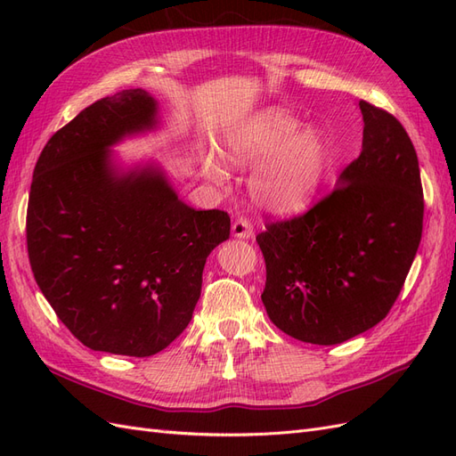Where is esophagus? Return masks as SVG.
Here are the masks:
<instances>
[{"label":"esophagus","instance_id":"obj_1","mask_svg":"<svg viewBox=\"0 0 456 456\" xmlns=\"http://www.w3.org/2000/svg\"><path fill=\"white\" fill-rule=\"evenodd\" d=\"M232 236L240 238V240L251 238L253 236V224L249 223V218L238 216L236 220H233V223H232Z\"/></svg>","mask_w":456,"mask_h":456}]
</instances>
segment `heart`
<instances>
[{
  "mask_svg": "<svg viewBox=\"0 0 456 456\" xmlns=\"http://www.w3.org/2000/svg\"><path fill=\"white\" fill-rule=\"evenodd\" d=\"M224 158L233 167L262 164L251 176V196L258 207L278 215L310 207L327 175L330 154L323 136L278 108H266L233 126L224 136ZM205 175L216 183L226 178L215 156L203 159Z\"/></svg>",
  "mask_w": 456,
  "mask_h": 456,
  "instance_id": "1",
  "label": "heart"
}]
</instances>
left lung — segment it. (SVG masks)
Instances as JSON below:
<instances>
[{"instance_id":"obj_1","label":"left lung","mask_w":456,"mask_h":456,"mask_svg":"<svg viewBox=\"0 0 456 456\" xmlns=\"http://www.w3.org/2000/svg\"><path fill=\"white\" fill-rule=\"evenodd\" d=\"M362 154L305 215L270 223L256 243L272 323L330 346L390 312L422 238L424 200L415 146L392 114L360 101Z\"/></svg>"}]
</instances>
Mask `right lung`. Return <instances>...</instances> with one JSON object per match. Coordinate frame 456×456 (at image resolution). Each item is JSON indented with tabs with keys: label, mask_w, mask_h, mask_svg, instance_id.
<instances>
[{
	"label": "right lung",
	"mask_w": 456,
	"mask_h": 456,
	"mask_svg": "<svg viewBox=\"0 0 456 456\" xmlns=\"http://www.w3.org/2000/svg\"><path fill=\"white\" fill-rule=\"evenodd\" d=\"M158 127V102L126 89L54 133L36 163L26 241L34 278L87 348L146 357L183 333L205 260L230 238L224 211L178 200L154 163L123 171L112 148Z\"/></svg>",
	"instance_id": "right-lung-1"
}]
</instances>
